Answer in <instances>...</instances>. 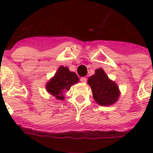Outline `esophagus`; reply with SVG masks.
Masks as SVG:
<instances>
[{"label":"esophagus","mask_w":153,"mask_h":153,"mask_svg":"<svg viewBox=\"0 0 153 153\" xmlns=\"http://www.w3.org/2000/svg\"><path fill=\"white\" fill-rule=\"evenodd\" d=\"M81 82H82V83H85V82H87V78L86 77H81Z\"/></svg>","instance_id":"esophagus-1"}]
</instances>
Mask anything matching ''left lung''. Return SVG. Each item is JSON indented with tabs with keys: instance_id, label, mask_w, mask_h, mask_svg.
Instances as JSON below:
<instances>
[{
	"instance_id": "8db88e82",
	"label": "left lung",
	"mask_w": 153,
	"mask_h": 153,
	"mask_svg": "<svg viewBox=\"0 0 153 153\" xmlns=\"http://www.w3.org/2000/svg\"><path fill=\"white\" fill-rule=\"evenodd\" d=\"M88 84L91 88L94 100L100 105H111L119 99L118 86L109 78L102 68L95 70V73L88 80Z\"/></svg>"
}]
</instances>
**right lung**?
I'll use <instances>...</instances> for the list:
<instances>
[{
	"instance_id": "1",
	"label": "right lung",
	"mask_w": 153,
	"mask_h": 153,
	"mask_svg": "<svg viewBox=\"0 0 153 153\" xmlns=\"http://www.w3.org/2000/svg\"><path fill=\"white\" fill-rule=\"evenodd\" d=\"M79 82L76 74L71 71L67 66H59L57 72L46 84V90L56 100H64L65 93Z\"/></svg>"
}]
</instances>
